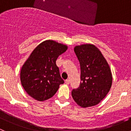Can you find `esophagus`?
<instances>
[{"label": "esophagus", "mask_w": 131, "mask_h": 131, "mask_svg": "<svg viewBox=\"0 0 131 131\" xmlns=\"http://www.w3.org/2000/svg\"><path fill=\"white\" fill-rule=\"evenodd\" d=\"M64 82H65L66 84H67V85H68V84H70V80L69 79H67V80H66Z\"/></svg>", "instance_id": "esophagus-1"}]
</instances>
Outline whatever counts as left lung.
<instances>
[{
	"label": "left lung",
	"mask_w": 131,
	"mask_h": 131,
	"mask_svg": "<svg viewBox=\"0 0 131 131\" xmlns=\"http://www.w3.org/2000/svg\"><path fill=\"white\" fill-rule=\"evenodd\" d=\"M80 65V84L72 90V96L82 108L97 105L108 93L112 84L109 64L94 45L82 44L74 47Z\"/></svg>",
	"instance_id": "left-lung-1"
}]
</instances>
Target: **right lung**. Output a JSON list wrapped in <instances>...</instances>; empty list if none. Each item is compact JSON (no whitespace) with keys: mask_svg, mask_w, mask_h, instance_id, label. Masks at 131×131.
Segmentation results:
<instances>
[{"mask_svg":"<svg viewBox=\"0 0 131 131\" xmlns=\"http://www.w3.org/2000/svg\"><path fill=\"white\" fill-rule=\"evenodd\" d=\"M68 46L56 41L42 42L32 51L20 72L22 86L29 96L39 101L52 97L64 83L56 64Z\"/></svg>","mask_w":131,"mask_h":131,"instance_id":"1","label":"right lung"}]
</instances>
